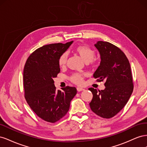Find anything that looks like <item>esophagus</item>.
<instances>
[{
  "instance_id": "34e87169",
  "label": "esophagus",
  "mask_w": 147,
  "mask_h": 147,
  "mask_svg": "<svg viewBox=\"0 0 147 147\" xmlns=\"http://www.w3.org/2000/svg\"><path fill=\"white\" fill-rule=\"evenodd\" d=\"M77 91L80 92V91H84V89L82 88H80V87H78V88H77Z\"/></svg>"
}]
</instances>
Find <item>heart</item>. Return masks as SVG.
Instances as JSON below:
<instances>
[{
  "mask_svg": "<svg viewBox=\"0 0 147 147\" xmlns=\"http://www.w3.org/2000/svg\"><path fill=\"white\" fill-rule=\"evenodd\" d=\"M74 51L80 56V57L86 64H93L95 62L94 59V51L91 48L87 45H78L74 48ZM68 55L66 53L62 55L58 61V64L60 67H64L67 61ZM70 80L78 85H81L83 83V76L80 74H74L70 77Z\"/></svg>",
  "mask_w": 147,
  "mask_h": 147,
  "instance_id": "b5f03b06",
  "label": "heart"
}]
</instances>
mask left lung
<instances>
[{"instance_id": "obj_1", "label": "left lung", "mask_w": 147, "mask_h": 147, "mask_svg": "<svg viewBox=\"0 0 147 147\" xmlns=\"http://www.w3.org/2000/svg\"><path fill=\"white\" fill-rule=\"evenodd\" d=\"M100 56V65L93 76L105 81L104 90L89 88L93 95L90 106L98 116L110 118L121 110L133 91L131 66L124 53L113 44L98 41L94 44Z\"/></svg>"}]
</instances>
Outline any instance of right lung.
<instances>
[{"mask_svg":"<svg viewBox=\"0 0 147 147\" xmlns=\"http://www.w3.org/2000/svg\"><path fill=\"white\" fill-rule=\"evenodd\" d=\"M74 41L53 43L37 49L25 64L23 84L25 99L38 117L55 123L64 117L77 94L75 87L56 90L53 78L60 72L58 61Z\"/></svg>","mask_w":147,"mask_h":147,"instance_id":"1","label":"right lung"}]
</instances>
